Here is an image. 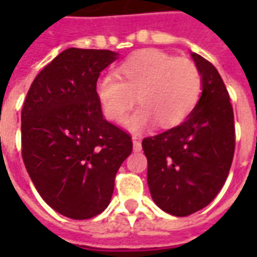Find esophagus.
I'll use <instances>...</instances> for the list:
<instances>
[{"mask_svg": "<svg viewBox=\"0 0 257 257\" xmlns=\"http://www.w3.org/2000/svg\"><path fill=\"white\" fill-rule=\"evenodd\" d=\"M132 142H134V150L135 151H140V150H142V142H140L139 138H136V136H134V138H132Z\"/></svg>", "mask_w": 257, "mask_h": 257, "instance_id": "34e87169", "label": "esophagus"}]
</instances>
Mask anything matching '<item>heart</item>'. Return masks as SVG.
I'll use <instances>...</instances> for the list:
<instances>
[{
    "instance_id": "heart-1",
    "label": "heart",
    "mask_w": 257,
    "mask_h": 257,
    "mask_svg": "<svg viewBox=\"0 0 257 257\" xmlns=\"http://www.w3.org/2000/svg\"><path fill=\"white\" fill-rule=\"evenodd\" d=\"M117 75L103 74L96 81L101 110L112 122H122L138 101L142 106L126 125L140 131L154 122L172 128L190 117L201 96V74L186 58L160 49H143L117 67Z\"/></svg>"
}]
</instances>
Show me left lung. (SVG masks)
Segmentation results:
<instances>
[{
    "mask_svg": "<svg viewBox=\"0 0 257 257\" xmlns=\"http://www.w3.org/2000/svg\"><path fill=\"white\" fill-rule=\"evenodd\" d=\"M202 79V95L190 117L142 142L147 183L162 210L189 216L212 202L226 182L235 149L230 96L213 64L191 55Z\"/></svg>",
    "mask_w": 257,
    "mask_h": 257,
    "instance_id": "8db88e82",
    "label": "left lung"
}]
</instances>
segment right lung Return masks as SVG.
<instances>
[{
    "instance_id": "1",
    "label": "right lung",
    "mask_w": 257,
    "mask_h": 257,
    "mask_svg": "<svg viewBox=\"0 0 257 257\" xmlns=\"http://www.w3.org/2000/svg\"><path fill=\"white\" fill-rule=\"evenodd\" d=\"M117 53L68 48L42 68L22 108V157L37 191L60 215L85 220L110 204L132 153L128 132L103 118L96 81Z\"/></svg>"
}]
</instances>
